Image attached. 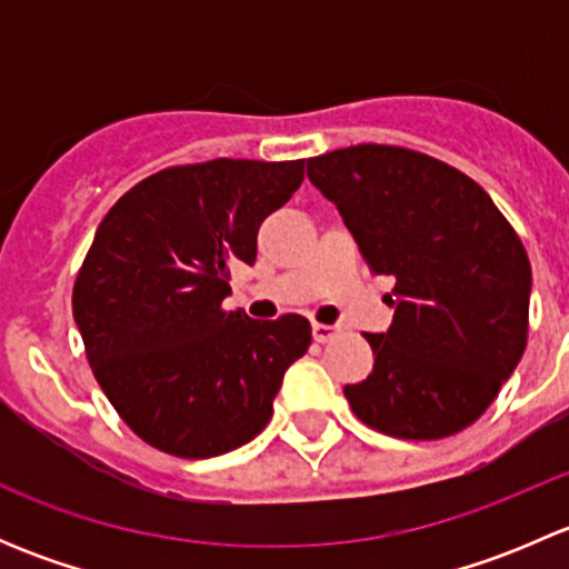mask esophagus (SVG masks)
<instances>
[{
	"mask_svg": "<svg viewBox=\"0 0 569 569\" xmlns=\"http://www.w3.org/2000/svg\"><path fill=\"white\" fill-rule=\"evenodd\" d=\"M338 336V327L332 325H321V321H313V341L319 343H327L330 338Z\"/></svg>",
	"mask_w": 569,
	"mask_h": 569,
	"instance_id": "esophagus-1",
	"label": "esophagus"
}]
</instances>
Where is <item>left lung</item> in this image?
<instances>
[{
    "mask_svg": "<svg viewBox=\"0 0 569 569\" xmlns=\"http://www.w3.org/2000/svg\"><path fill=\"white\" fill-rule=\"evenodd\" d=\"M375 274H393V325L366 332L375 369L343 388L366 427L401 440L462 432L492 405L529 338L531 263L490 194L399 146L308 159Z\"/></svg>",
    "mask_w": 569,
    "mask_h": 569,
    "instance_id": "1",
    "label": "left lung"
}]
</instances>
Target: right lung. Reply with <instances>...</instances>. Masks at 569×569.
Segmentation results:
<instances>
[{
    "label": "right lung",
    "mask_w": 569,
    "mask_h": 569,
    "mask_svg": "<svg viewBox=\"0 0 569 569\" xmlns=\"http://www.w3.org/2000/svg\"><path fill=\"white\" fill-rule=\"evenodd\" d=\"M306 159L176 164L129 189L73 283L90 369L126 427L164 455L206 460L256 438L286 369L311 347L306 317L228 311L233 263L295 194Z\"/></svg>",
    "instance_id": "add662e5"
}]
</instances>
